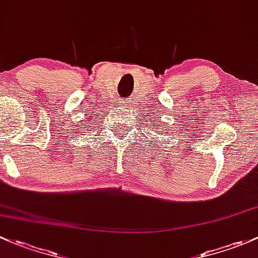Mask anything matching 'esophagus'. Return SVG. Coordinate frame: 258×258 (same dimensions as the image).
I'll return each instance as SVG.
<instances>
[{"mask_svg": "<svg viewBox=\"0 0 258 258\" xmlns=\"http://www.w3.org/2000/svg\"><path fill=\"white\" fill-rule=\"evenodd\" d=\"M121 104H123V102H121Z\"/></svg>", "mask_w": 258, "mask_h": 258, "instance_id": "1", "label": "esophagus"}]
</instances>
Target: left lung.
Returning <instances> with one entry per match:
<instances>
[{
	"label": "left lung",
	"mask_w": 258,
	"mask_h": 258,
	"mask_svg": "<svg viewBox=\"0 0 258 258\" xmlns=\"http://www.w3.org/2000/svg\"><path fill=\"white\" fill-rule=\"evenodd\" d=\"M151 123H153L154 125H155V130H156V129H159V125H156V123H155V121H151Z\"/></svg>",
	"instance_id": "left-lung-1"
}]
</instances>
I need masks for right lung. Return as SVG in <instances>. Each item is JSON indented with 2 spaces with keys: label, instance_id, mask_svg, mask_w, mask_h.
<instances>
[{
  "label": "right lung",
  "instance_id": "right-lung-1",
  "mask_svg": "<svg viewBox=\"0 0 258 258\" xmlns=\"http://www.w3.org/2000/svg\"><path fill=\"white\" fill-rule=\"evenodd\" d=\"M93 121H94V120H92V121H89V123H88V124H92V123H93ZM93 125H94V124H93ZM86 128H88V125H86Z\"/></svg>",
  "mask_w": 258,
  "mask_h": 258
}]
</instances>
